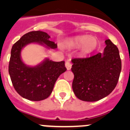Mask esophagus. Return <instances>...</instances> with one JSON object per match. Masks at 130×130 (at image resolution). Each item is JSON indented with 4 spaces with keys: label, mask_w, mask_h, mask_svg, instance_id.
<instances>
[{
    "label": "esophagus",
    "mask_w": 130,
    "mask_h": 130,
    "mask_svg": "<svg viewBox=\"0 0 130 130\" xmlns=\"http://www.w3.org/2000/svg\"><path fill=\"white\" fill-rule=\"evenodd\" d=\"M65 66H66L68 70H71V68H72V64H71V62H70L69 61L66 62V63H65Z\"/></svg>",
    "instance_id": "obj_1"
}]
</instances>
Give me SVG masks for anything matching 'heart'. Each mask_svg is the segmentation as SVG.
Instances as JSON below:
<instances>
[{"instance_id": "1", "label": "heart", "mask_w": 130, "mask_h": 130, "mask_svg": "<svg viewBox=\"0 0 130 130\" xmlns=\"http://www.w3.org/2000/svg\"><path fill=\"white\" fill-rule=\"evenodd\" d=\"M70 46L74 48L81 47L83 55H88L91 53L97 47V41L94 38L88 36H83L75 38L70 43Z\"/></svg>"}]
</instances>
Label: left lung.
<instances>
[{"label":"left lung","mask_w":130,"mask_h":130,"mask_svg":"<svg viewBox=\"0 0 130 130\" xmlns=\"http://www.w3.org/2000/svg\"><path fill=\"white\" fill-rule=\"evenodd\" d=\"M103 53L88 58H73V91L77 98L96 102L106 97L114 90L121 72L119 51L110 40L105 41Z\"/></svg>","instance_id":"1"}]
</instances>
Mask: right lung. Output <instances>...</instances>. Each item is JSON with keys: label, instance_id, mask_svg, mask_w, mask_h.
<instances>
[{"label": "right lung", "instance_id": "right-lung-1", "mask_svg": "<svg viewBox=\"0 0 130 130\" xmlns=\"http://www.w3.org/2000/svg\"><path fill=\"white\" fill-rule=\"evenodd\" d=\"M49 38L46 32L32 31L23 36L11 48L8 68L11 81L17 92L28 100L46 99L58 77L66 70L64 61L54 62L46 58L35 66H27L23 62L21 53L26 45L38 43L48 49L57 48Z\"/></svg>", "mask_w": 130, "mask_h": 130}]
</instances>
